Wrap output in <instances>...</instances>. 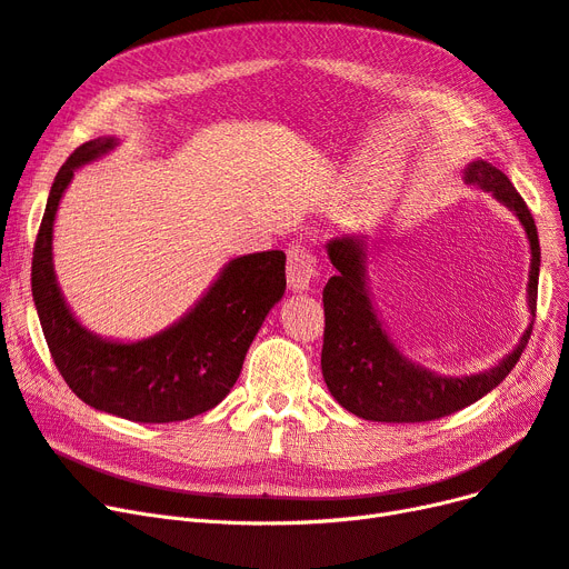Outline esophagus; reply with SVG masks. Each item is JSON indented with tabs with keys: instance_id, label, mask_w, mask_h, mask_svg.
<instances>
[{
	"instance_id": "1",
	"label": "esophagus",
	"mask_w": 569,
	"mask_h": 569,
	"mask_svg": "<svg viewBox=\"0 0 569 569\" xmlns=\"http://www.w3.org/2000/svg\"><path fill=\"white\" fill-rule=\"evenodd\" d=\"M316 278V257L308 249H291L287 259V284L291 291H306Z\"/></svg>"
}]
</instances>
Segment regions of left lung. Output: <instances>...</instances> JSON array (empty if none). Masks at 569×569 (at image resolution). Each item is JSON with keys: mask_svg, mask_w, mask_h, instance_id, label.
Instances as JSON below:
<instances>
[{"mask_svg": "<svg viewBox=\"0 0 569 569\" xmlns=\"http://www.w3.org/2000/svg\"><path fill=\"white\" fill-rule=\"evenodd\" d=\"M463 181L492 192L503 207L516 213L527 232L532 249L530 282H527L532 322L525 329L513 352H508L492 369L471 377L436 375V371L407 360L386 335L367 289V242L362 234H343V238L329 240V261L339 272L329 278L322 291V377L337 402L360 419L417 423L455 415L497 388L516 367L530 341L541 266L539 234L532 213L513 183L508 181V176L485 160L468 164L463 169Z\"/></svg>", "mask_w": 569, "mask_h": 569, "instance_id": "1", "label": "left lung"}]
</instances>
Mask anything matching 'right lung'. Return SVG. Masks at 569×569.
<instances>
[{
  "label": "right lung",
  "instance_id": "right-lung-1",
  "mask_svg": "<svg viewBox=\"0 0 569 569\" xmlns=\"http://www.w3.org/2000/svg\"><path fill=\"white\" fill-rule=\"evenodd\" d=\"M117 139L77 148L56 173L32 251V299L51 358L72 393L93 409L139 423L186 421L217 407L238 381L247 350L287 287L282 251L223 266L204 297L164 331L110 341L77 322L53 272V221L74 169L103 158Z\"/></svg>",
  "mask_w": 569,
  "mask_h": 569
}]
</instances>
